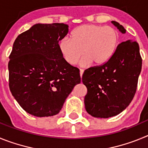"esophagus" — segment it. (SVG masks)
I'll return each mask as SVG.
<instances>
[{
	"label": "esophagus",
	"instance_id": "obj_1",
	"mask_svg": "<svg viewBox=\"0 0 148 148\" xmlns=\"http://www.w3.org/2000/svg\"><path fill=\"white\" fill-rule=\"evenodd\" d=\"M83 73H84V70L82 69H80V76L82 77V75H83Z\"/></svg>",
	"mask_w": 148,
	"mask_h": 148
}]
</instances>
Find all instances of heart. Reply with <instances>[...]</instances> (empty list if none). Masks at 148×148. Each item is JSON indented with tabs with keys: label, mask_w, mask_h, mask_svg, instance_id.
I'll list each match as a JSON object with an SVG mask.
<instances>
[{
	"label": "heart",
	"mask_w": 148,
	"mask_h": 148,
	"mask_svg": "<svg viewBox=\"0 0 148 148\" xmlns=\"http://www.w3.org/2000/svg\"><path fill=\"white\" fill-rule=\"evenodd\" d=\"M119 40V34L113 27L84 24L71 32V39L63 38L58 43V47L70 64L75 65L83 53L84 56L81 61L82 66L91 63L100 66L113 57Z\"/></svg>",
	"instance_id": "b5f03b06"
}]
</instances>
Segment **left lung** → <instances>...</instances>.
<instances>
[{
	"instance_id": "obj_1",
	"label": "left lung",
	"mask_w": 148,
	"mask_h": 148,
	"mask_svg": "<svg viewBox=\"0 0 148 148\" xmlns=\"http://www.w3.org/2000/svg\"><path fill=\"white\" fill-rule=\"evenodd\" d=\"M121 33L126 29L111 21ZM142 59L136 41L130 40L117 47L113 57L103 65L90 67L82 75L87 87L84 105L95 118H110L119 114L133 100L137 89Z\"/></svg>"
}]
</instances>
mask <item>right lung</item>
Here are the masks:
<instances>
[{
  "mask_svg": "<svg viewBox=\"0 0 148 148\" xmlns=\"http://www.w3.org/2000/svg\"><path fill=\"white\" fill-rule=\"evenodd\" d=\"M64 23H37L20 34L8 64L9 86L26 112L37 117L58 114L74 87L79 70L61 55L58 42L69 31Z\"/></svg>",
  "mask_w": 148,
  "mask_h": 148,
  "instance_id": "obj_1",
  "label": "right lung"
}]
</instances>
